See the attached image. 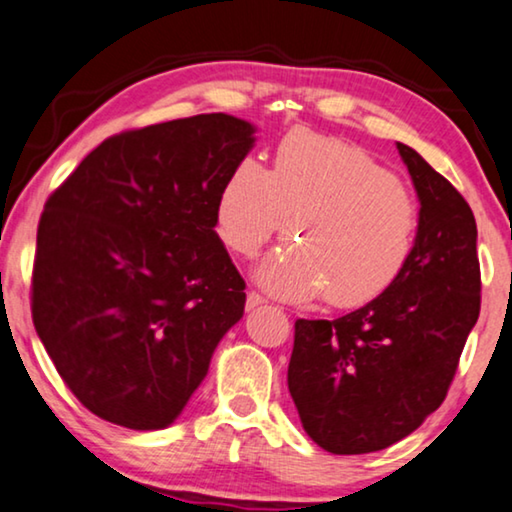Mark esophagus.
<instances>
[{
  "instance_id": "esophagus-1",
  "label": "esophagus",
  "mask_w": 512,
  "mask_h": 512,
  "mask_svg": "<svg viewBox=\"0 0 512 512\" xmlns=\"http://www.w3.org/2000/svg\"><path fill=\"white\" fill-rule=\"evenodd\" d=\"M261 305H265L263 295H258L256 291H249L247 293V309L251 311V309H256V307H261Z\"/></svg>"
}]
</instances>
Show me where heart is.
Wrapping results in <instances>:
<instances>
[{
	"mask_svg": "<svg viewBox=\"0 0 512 512\" xmlns=\"http://www.w3.org/2000/svg\"><path fill=\"white\" fill-rule=\"evenodd\" d=\"M214 221L233 254L254 256L286 221L291 242L265 258L256 279L281 300L323 295L358 309L402 279L418 242L409 189L372 154L314 131L279 140L272 168L242 159L221 184Z\"/></svg>",
	"mask_w": 512,
	"mask_h": 512,
	"instance_id": "obj_1",
	"label": "heart"
}]
</instances>
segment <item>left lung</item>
Wrapping results in <instances>:
<instances>
[{
	"label": "left lung",
	"instance_id": "1",
	"mask_svg": "<svg viewBox=\"0 0 512 512\" xmlns=\"http://www.w3.org/2000/svg\"><path fill=\"white\" fill-rule=\"evenodd\" d=\"M420 201L402 279L335 321H295L288 390L302 427L335 455L402 441L441 406L480 314L476 219L464 196L397 143Z\"/></svg>",
	"mask_w": 512,
	"mask_h": 512
}]
</instances>
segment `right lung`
<instances>
[{"label":"right lung","mask_w":512,"mask_h":512,"mask_svg":"<svg viewBox=\"0 0 512 512\" xmlns=\"http://www.w3.org/2000/svg\"><path fill=\"white\" fill-rule=\"evenodd\" d=\"M254 127L210 113L103 140L59 184L36 231L32 318L78 402L164 429L244 314L214 207Z\"/></svg>","instance_id":"obj_1"}]
</instances>
